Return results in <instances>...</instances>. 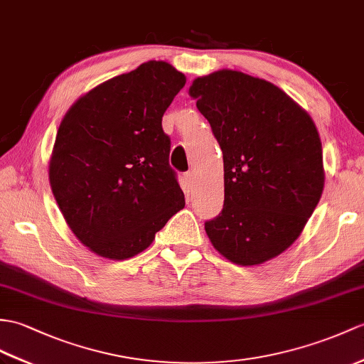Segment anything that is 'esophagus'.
<instances>
[{
    "mask_svg": "<svg viewBox=\"0 0 364 364\" xmlns=\"http://www.w3.org/2000/svg\"><path fill=\"white\" fill-rule=\"evenodd\" d=\"M184 181H186V184L189 186V188H192V186H196V173H193V172H186L184 173Z\"/></svg>",
    "mask_w": 364,
    "mask_h": 364,
    "instance_id": "esophagus-1",
    "label": "esophagus"
}]
</instances>
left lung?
I'll return each instance as SVG.
<instances>
[{"instance_id": "left-lung-1", "label": "left lung", "mask_w": 364, "mask_h": 364, "mask_svg": "<svg viewBox=\"0 0 364 364\" xmlns=\"http://www.w3.org/2000/svg\"><path fill=\"white\" fill-rule=\"evenodd\" d=\"M189 95L223 151L225 201L205 223L208 237L234 264L276 257L299 237L323 193L314 121L273 83L240 71L198 77Z\"/></svg>"}]
</instances>
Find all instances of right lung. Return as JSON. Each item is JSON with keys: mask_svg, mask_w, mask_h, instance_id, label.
<instances>
[{"mask_svg": "<svg viewBox=\"0 0 364 364\" xmlns=\"http://www.w3.org/2000/svg\"><path fill=\"white\" fill-rule=\"evenodd\" d=\"M184 74L150 60L80 97L58 127L49 183L68 226L96 255L124 260L184 208L163 114Z\"/></svg>", "mask_w": 364, "mask_h": 364, "instance_id": "obj_1", "label": "right lung"}]
</instances>
